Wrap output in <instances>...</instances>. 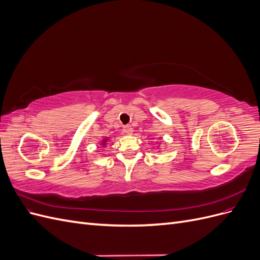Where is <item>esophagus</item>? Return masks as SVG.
Segmentation results:
<instances>
[{"label":"esophagus","instance_id":"esophagus-1","mask_svg":"<svg viewBox=\"0 0 260 260\" xmlns=\"http://www.w3.org/2000/svg\"><path fill=\"white\" fill-rule=\"evenodd\" d=\"M122 131H123L124 133H127V135H132L133 129H132L131 125H123Z\"/></svg>","mask_w":260,"mask_h":260}]
</instances>
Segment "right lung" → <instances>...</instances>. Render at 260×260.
<instances>
[{
  "instance_id": "add662e5",
  "label": "right lung",
  "mask_w": 260,
  "mask_h": 260,
  "mask_svg": "<svg viewBox=\"0 0 260 260\" xmlns=\"http://www.w3.org/2000/svg\"><path fill=\"white\" fill-rule=\"evenodd\" d=\"M107 140H108V139H105V140H103V141H102V144H103V145H105V144H106V142H107Z\"/></svg>"
}]
</instances>
